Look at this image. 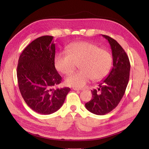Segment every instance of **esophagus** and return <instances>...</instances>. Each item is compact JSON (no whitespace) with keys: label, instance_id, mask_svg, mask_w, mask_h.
Segmentation results:
<instances>
[{"label":"esophagus","instance_id":"obj_1","mask_svg":"<svg viewBox=\"0 0 149 149\" xmlns=\"http://www.w3.org/2000/svg\"><path fill=\"white\" fill-rule=\"evenodd\" d=\"M73 89L74 91H83V89H79V88H74Z\"/></svg>","mask_w":149,"mask_h":149}]
</instances>
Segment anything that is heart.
<instances>
[{"label": "heart", "instance_id": "b5f03b06", "mask_svg": "<svg viewBox=\"0 0 149 149\" xmlns=\"http://www.w3.org/2000/svg\"><path fill=\"white\" fill-rule=\"evenodd\" d=\"M66 52H60L55 58L54 65L63 75L72 73L79 65V72L68 76L65 84L69 86L82 88L92 79L100 80L109 73L112 65V57L108 51L100 48L89 42H80L67 46Z\"/></svg>", "mask_w": 149, "mask_h": 149}]
</instances>
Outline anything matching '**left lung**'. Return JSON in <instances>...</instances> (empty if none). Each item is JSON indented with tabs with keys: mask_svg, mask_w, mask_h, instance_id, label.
Returning <instances> with one entry per match:
<instances>
[{
	"mask_svg": "<svg viewBox=\"0 0 149 149\" xmlns=\"http://www.w3.org/2000/svg\"><path fill=\"white\" fill-rule=\"evenodd\" d=\"M111 45L113 68L106 79L98 84V90L91 91L92 98L85 104L88 110L103 115L114 109L122 99L129 80L130 64L126 52L113 38L102 35Z\"/></svg>",
	"mask_w": 149,
	"mask_h": 149,
	"instance_id": "8db88e82",
	"label": "left lung"
}]
</instances>
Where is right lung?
<instances>
[{
	"mask_svg": "<svg viewBox=\"0 0 149 149\" xmlns=\"http://www.w3.org/2000/svg\"><path fill=\"white\" fill-rule=\"evenodd\" d=\"M53 37L44 36L30 43L18 61L17 77L20 92L27 105L37 113L49 115L62 106L69 88L54 86L61 81L55 68Z\"/></svg>",
	"mask_w": 149,
	"mask_h": 149,
	"instance_id": "obj_1",
	"label": "right lung"
}]
</instances>
